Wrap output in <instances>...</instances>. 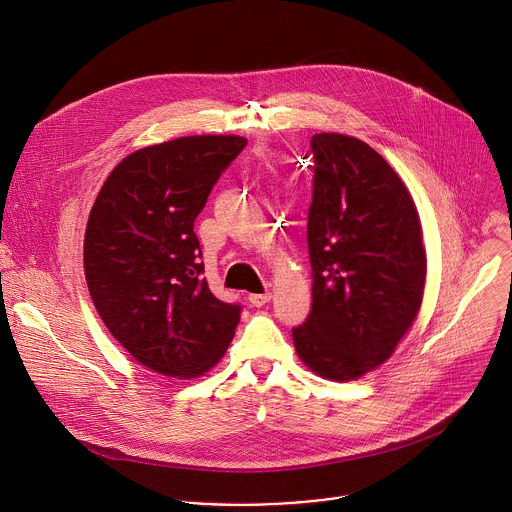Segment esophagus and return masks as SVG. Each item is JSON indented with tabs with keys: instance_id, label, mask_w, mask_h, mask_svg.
I'll return each mask as SVG.
<instances>
[{
	"instance_id": "1",
	"label": "esophagus",
	"mask_w": 512,
	"mask_h": 512,
	"mask_svg": "<svg viewBox=\"0 0 512 512\" xmlns=\"http://www.w3.org/2000/svg\"><path fill=\"white\" fill-rule=\"evenodd\" d=\"M269 300H271L269 291H267V294H251V296H249V304H251L253 308H261V306H265Z\"/></svg>"
}]
</instances>
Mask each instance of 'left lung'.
I'll return each instance as SVG.
<instances>
[{
	"instance_id": "1",
	"label": "left lung",
	"mask_w": 512,
	"mask_h": 512,
	"mask_svg": "<svg viewBox=\"0 0 512 512\" xmlns=\"http://www.w3.org/2000/svg\"><path fill=\"white\" fill-rule=\"evenodd\" d=\"M312 152V310L291 336L312 373L346 383L379 369L411 328L427 257L405 182L369 143L324 131Z\"/></svg>"
}]
</instances>
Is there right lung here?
I'll return each instance as SVG.
<instances>
[{
    "label": "right lung",
    "mask_w": 512,
    "mask_h": 512,
    "mask_svg": "<svg viewBox=\"0 0 512 512\" xmlns=\"http://www.w3.org/2000/svg\"><path fill=\"white\" fill-rule=\"evenodd\" d=\"M241 135H186L123 158L101 186L85 231L91 300L141 367L198 379L221 360L241 308L200 279L194 221Z\"/></svg>",
    "instance_id": "1"
}]
</instances>
